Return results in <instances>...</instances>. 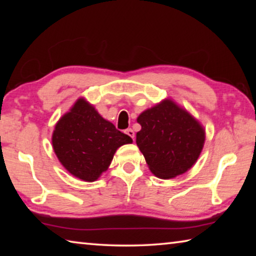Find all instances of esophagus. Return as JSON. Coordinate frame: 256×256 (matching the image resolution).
<instances>
[{
    "label": "esophagus",
    "instance_id": "esophagus-1",
    "mask_svg": "<svg viewBox=\"0 0 256 256\" xmlns=\"http://www.w3.org/2000/svg\"><path fill=\"white\" fill-rule=\"evenodd\" d=\"M125 133L128 134V136H130V138H134V136H136V134H134V131L132 128H128V130H125Z\"/></svg>",
    "mask_w": 256,
    "mask_h": 256
}]
</instances>
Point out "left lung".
I'll use <instances>...</instances> for the list:
<instances>
[{
  "label": "left lung",
  "mask_w": 256,
  "mask_h": 256,
  "mask_svg": "<svg viewBox=\"0 0 256 256\" xmlns=\"http://www.w3.org/2000/svg\"><path fill=\"white\" fill-rule=\"evenodd\" d=\"M141 131L136 144L150 170L160 178L184 174L198 158L204 130L188 112L172 100H164L138 118Z\"/></svg>",
  "instance_id": "8db88e82"
}]
</instances>
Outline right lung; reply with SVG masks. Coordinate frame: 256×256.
Returning <instances> with one entry per match:
<instances>
[{"mask_svg": "<svg viewBox=\"0 0 256 256\" xmlns=\"http://www.w3.org/2000/svg\"><path fill=\"white\" fill-rule=\"evenodd\" d=\"M132 138L104 120L94 106L79 99L56 124L52 144L66 170L86 182L105 172L120 146Z\"/></svg>", "mask_w": 256, "mask_h": 256, "instance_id": "obj_1", "label": "right lung"}]
</instances>
